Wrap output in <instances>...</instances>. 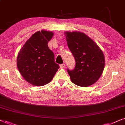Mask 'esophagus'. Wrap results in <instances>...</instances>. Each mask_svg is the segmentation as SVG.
Masks as SVG:
<instances>
[{
	"mask_svg": "<svg viewBox=\"0 0 125 125\" xmlns=\"http://www.w3.org/2000/svg\"><path fill=\"white\" fill-rule=\"evenodd\" d=\"M65 66V64H62L60 65V68H64Z\"/></svg>",
	"mask_w": 125,
	"mask_h": 125,
	"instance_id": "1",
	"label": "esophagus"
}]
</instances>
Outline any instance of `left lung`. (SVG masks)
I'll use <instances>...</instances> for the list:
<instances>
[{
	"instance_id": "left-lung-1",
	"label": "left lung",
	"mask_w": 125,
	"mask_h": 125,
	"mask_svg": "<svg viewBox=\"0 0 125 125\" xmlns=\"http://www.w3.org/2000/svg\"><path fill=\"white\" fill-rule=\"evenodd\" d=\"M68 46L74 56L76 65L67 69L73 83L86 87L94 83L103 72L105 57L102 51L89 37L80 32H66Z\"/></svg>"
}]
</instances>
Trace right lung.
<instances>
[{"mask_svg": "<svg viewBox=\"0 0 125 125\" xmlns=\"http://www.w3.org/2000/svg\"><path fill=\"white\" fill-rule=\"evenodd\" d=\"M53 33L42 30L33 34L23 45L17 57V66L27 82L44 86L52 80L60 66L54 62V54L48 42Z\"/></svg>", "mask_w": 125, "mask_h": 125, "instance_id": "right-lung-1", "label": "right lung"}]
</instances>
